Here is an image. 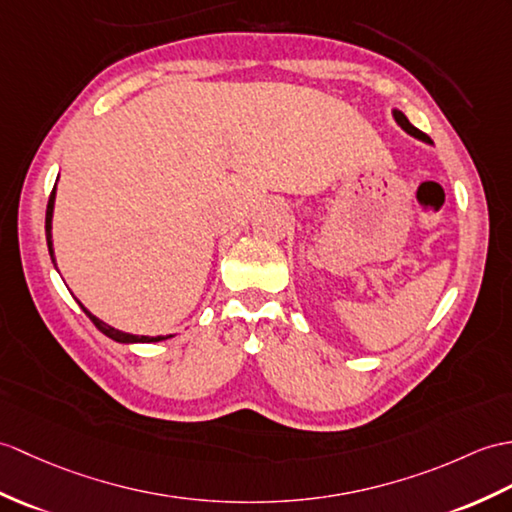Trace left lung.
Returning a JSON list of instances; mask_svg holds the SVG:
<instances>
[{
	"instance_id": "1",
	"label": "left lung",
	"mask_w": 512,
	"mask_h": 512,
	"mask_svg": "<svg viewBox=\"0 0 512 512\" xmlns=\"http://www.w3.org/2000/svg\"><path fill=\"white\" fill-rule=\"evenodd\" d=\"M392 120H395V122L401 126V130H406V133H408L410 137L423 141V144H432L430 137H427L425 133H421L419 128H414V126L410 124V120H408L406 115H403V111H401V109H392Z\"/></svg>"
}]
</instances>
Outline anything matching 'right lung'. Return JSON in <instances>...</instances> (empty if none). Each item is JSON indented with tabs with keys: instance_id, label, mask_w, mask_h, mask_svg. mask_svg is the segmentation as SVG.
Here are the masks:
<instances>
[{
	"instance_id": "right-lung-1",
	"label": "right lung",
	"mask_w": 512,
	"mask_h": 512,
	"mask_svg": "<svg viewBox=\"0 0 512 512\" xmlns=\"http://www.w3.org/2000/svg\"><path fill=\"white\" fill-rule=\"evenodd\" d=\"M56 185H58V178H56ZM56 185H54V189H52V196H50V202H47V211H45V237H47V248H50V257H52V261H54V266H56V257H54V240H52V220H54V202H56ZM56 270H58V266H56ZM76 299V296H74ZM76 303L82 307V312H85L89 318H91V323L98 327L104 336H109L111 340H115V342H122V344H139V342H146V344H150V342H163V340H170V338H174L176 334H168V336H137V334H126V331H122V329H115V327H111L109 323H104V320H100L98 316H93L85 305H82L78 299H76Z\"/></svg>"
}]
</instances>
